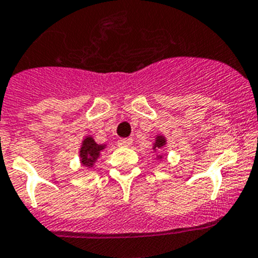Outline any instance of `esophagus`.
I'll return each instance as SVG.
<instances>
[{
  "label": "esophagus",
  "instance_id": "obj_1",
  "mask_svg": "<svg viewBox=\"0 0 258 258\" xmlns=\"http://www.w3.org/2000/svg\"><path fill=\"white\" fill-rule=\"evenodd\" d=\"M131 144H132L131 139H119L118 141H117V145L121 147H128L131 146Z\"/></svg>",
  "mask_w": 258,
  "mask_h": 258
}]
</instances>
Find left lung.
<instances>
[{
    "instance_id": "obj_1",
    "label": "left lung",
    "mask_w": 258,
    "mask_h": 258,
    "mask_svg": "<svg viewBox=\"0 0 258 258\" xmlns=\"http://www.w3.org/2000/svg\"><path fill=\"white\" fill-rule=\"evenodd\" d=\"M165 145H166V137L162 136V135H157L156 139H155L154 145H152V149L156 152L157 150H161ZM157 159H162V155H157Z\"/></svg>"
}]
</instances>
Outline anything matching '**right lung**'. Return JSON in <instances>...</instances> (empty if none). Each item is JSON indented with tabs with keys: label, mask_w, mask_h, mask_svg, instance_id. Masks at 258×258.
Segmentation results:
<instances>
[{
	"label": "right lung",
	"mask_w": 258,
	"mask_h": 258,
	"mask_svg": "<svg viewBox=\"0 0 258 258\" xmlns=\"http://www.w3.org/2000/svg\"><path fill=\"white\" fill-rule=\"evenodd\" d=\"M107 145H99L94 141L92 136H86L82 141V146L79 149V159L81 164L86 167H93L97 159L101 155V151L106 149Z\"/></svg>",
	"instance_id": "1"
}]
</instances>
